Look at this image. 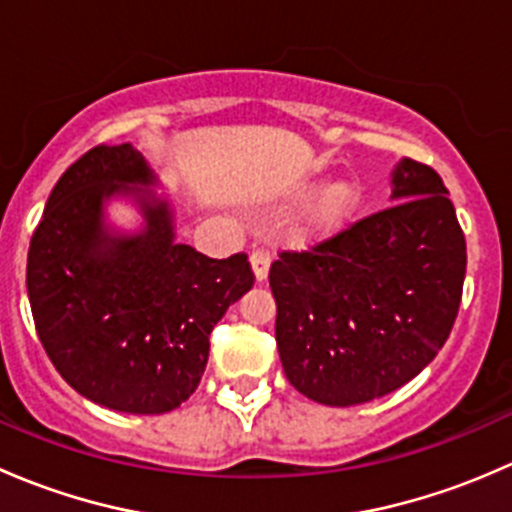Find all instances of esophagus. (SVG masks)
I'll use <instances>...</instances> for the list:
<instances>
[{
  "label": "esophagus",
  "mask_w": 512,
  "mask_h": 512,
  "mask_svg": "<svg viewBox=\"0 0 512 512\" xmlns=\"http://www.w3.org/2000/svg\"><path fill=\"white\" fill-rule=\"evenodd\" d=\"M270 252L265 250V247H255L250 255V265H252V272H255V280L257 282H265L267 280V272H270Z\"/></svg>",
  "instance_id": "1"
}]
</instances>
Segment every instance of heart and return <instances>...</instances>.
<instances>
[{
	"label": "heart",
	"instance_id": "1",
	"mask_svg": "<svg viewBox=\"0 0 512 512\" xmlns=\"http://www.w3.org/2000/svg\"><path fill=\"white\" fill-rule=\"evenodd\" d=\"M312 193V188H307ZM361 185L354 178H344L332 183L319 193L312 208L304 215V223L299 225L297 235L302 240H319V237H332L342 232L356 220L361 210Z\"/></svg>",
	"mask_w": 512,
	"mask_h": 512
}]
</instances>
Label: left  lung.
<instances>
[{"label":"left lung","instance_id":"8db88e82","mask_svg":"<svg viewBox=\"0 0 512 512\" xmlns=\"http://www.w3.org/2000/svg\"><path fill=\"white\" fill-rule=\"evenodd\" d=\"M391 200L270 267L282 369L324 406L366 404L421 374L461 307L466 237L441 175L404 158Z\"/></svg>","mask_w":512,"mask_h":512}]
</instances>
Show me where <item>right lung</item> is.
<instances>
[{
  "instance_id": "right-lung-1",
  "label": "right lung",
  "mask_w": 512,
  "mask_h": 512,
  "mask_svg": "<svg viewBox=\"0 0 512 512\" xmlns=\"http://www.w3.org/2000/svg\"><path fill=\"white\" fill-rule=\"evenodd\" d=\"M131 146H96L46 200L27 257L36 334L66 384L123 414H165L198 389L210 332L255 275L245 252L213 260L175 242L173 210ZM128 194L147 225L113 236L102 203Z\"/></svg>"
}]
</instances>
